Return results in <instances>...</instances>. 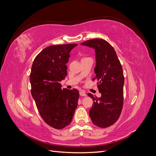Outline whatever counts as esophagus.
Listing matches in <instances>:
<instances>
[{
    "mask_svg": "<svg viewBox=\"0 0 156 156\" xmlns=\"http://www.w3.org/2000/svg\"><path fill=\"white\" fill-rule=\"evenodd\" d=\"M79 94H80V96H87V94H85V92L83 90L80 91Z\"/></svg>",
    "mask_w": 156,
    "mask_h": 156,
    "instance_id": "1",
    "label": "esophagus"
}]
</instances>
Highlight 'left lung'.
<instances>
[{
  "mask_svg": "<svg viewBox=\"0 0 156 156\" xmlns=\"http://www.w3.org/2000/svg\"><path fill=\"white\" fill-rule=\"evenodd\" d=\"M95 49L96 64L94 68L100 98L88 95L94 103L89 111L92 123L101 128L109 127L119 119L124 101V77L122 65L111 45L103 39L89 40L81 44Z\"/></svg>",
  "mask_w": 156,
  "mask_h": 156,
  "instance_id": "obj_1",
  "label": "left lung"
}]
</instances>
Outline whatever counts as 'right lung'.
<instances>
[{
  "label": "right lung",
  "instance_id": "1",
  "mask_svg": "<svg viewBox=\"0 0 156 156\" xmlns=\"http://www.w3.org/2000/svg\"><path fill=\"white\" fill-rule=\"evenodd\" d=\"M76 44L51 45L42 50L33 62L30 75L31 94L46 124L55 129L68 126L77 106V89L61 88L67 75L66 63Z\"/></svg>",
  "mask_w": 156,
  "mask_h": 156
}]
</instances>
